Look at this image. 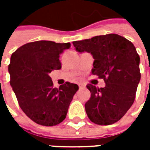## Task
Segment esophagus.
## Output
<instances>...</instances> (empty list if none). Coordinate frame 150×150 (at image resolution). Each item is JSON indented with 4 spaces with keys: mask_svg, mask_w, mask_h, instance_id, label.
Returning a JSON list of instances; mask_svg holds the SVG:
<instances>
[{
    "mask_svg": "<svg viewBox=\"0 0 150 150\" xmlns=\"http://www.w3.org/2000/svg\"><path fill=\"white\" fill-rule=\"evenodd\" d=\"M78 86H79V88H83L85 87V85H84V84H79Z\"/></svg>",
    "mask_w": 150,
    "mask_h": 150,
    "instance_id": "34e87169",
    "label": "esophagus"
}]
</instances>
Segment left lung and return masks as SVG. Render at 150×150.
Masks as SVG:
<instances>
[{
	"instance_id": "1",
	"label": "left lung",
	"mask_w": 150,
	"mask_h": 150,
	"mask_svg": "<svg viewBox=\"0 0 150 150\" xmlns=\"http://www.w3.org/2000/svg\"><path fill=\"white\" fill-rule=\"evenodd\" d=\"M72 44L78 52L92 54V73L103 78L106 83L101 88L87 85L91 93L85 103L88 117L98 125L118 122L134 103L140 81V58L135 47L118 34L96 36Z\"/></svg>"
}]
</instances>
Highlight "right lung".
Returning a JSON list of instances; mask_svg holds the SVG:
<instances>
[{"instance_id": "right-lung-1", "label": "right lung", "mask_w": 150, "mask_h": 150, "mask_svg": "<svg viewBox=\"0 0 150 150\" xmlns=\"http://www.w3.org/2000/svg\"><path fill=\"white\" fill-rule=\"evenodd\" d=\"M71 44L37 41L21 46L11 57L8 71L19 106L26 115L38 124L54 126L62 123L77 84L66 82L53 88L49 73L61 69L59 57Z\"/></svg>"}]
</instances>
